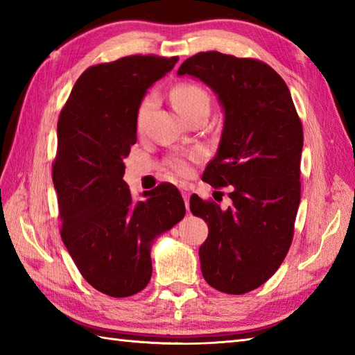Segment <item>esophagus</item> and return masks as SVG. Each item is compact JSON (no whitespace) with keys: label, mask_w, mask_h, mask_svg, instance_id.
Here are the masks:
<instances>
[{"label":"esophagus","mask_w":355,"mask_h":355,"mask_svg":"<svg viewBox=\"0 0 355 355\" xmlns=\"http://www.w3.org/2000/svg\"><path fill=\"white\" fill-rule=\"evenodd\" d=\"M178 187H180V191H182V195H183L184 202H186V207H187V210H189V197H191V193H192V184H189V183H180Z\"/></svg>","instance_id":"obj_1"}]
</instances>
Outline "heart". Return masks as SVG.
<instances>
[{"label":"heart","mask_w":355,"mask_h":355,"mask_svg":"<svg viewBox=\"0 0 355 355\" xmlns=\"http://www.w3.org/2000/svg\"><path fill=\"white\" fill-rule=\"evenodd\" d=\"M155 101H157L155 94H153V93L143 97V101L140 102L139 110H137V126L139 128H141L143 123H145V120L150 112V110L154 108ZM171 101L180 114H182L183 117H187L189 114H192L195 110L202 108V107L209 108L210 97L202 87L189 84V82H183V84H177L171 89ZM202 158H205V150L197 148V149H192L191 153H187V154H175V155L169 157L168 164L171 166V169L173 172L178 173V175L186 177L192 172L193 163L201 162Z\"/></svg>","instance_id":"heart-1"}]
</instances>
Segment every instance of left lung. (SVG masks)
Returning a JSON list of instances; mask_svg holds the SVG:
<instances>
[{
  "label": "left lung",
  "mask_w": 355,
  "mask_h": 355,
  "mask_svg": "<svg viewBox=\"0 0 355 355\" xmlns=\"http://www.w3.org/2000/svg\"><path fill=\"white\" fill-rule=\"evenodd\" d=\"M178 74L212 88L225 116L202 182L229 187L232 206L223 210L212 200L191 197L192 214L209 227L198 252L202 276L218 291L244 294L267 282L290 250L300 202L302 122L284 79L259 59L201 51Z\"/></svg>",
  "instance_id": "obj_1"
}]
</instances>
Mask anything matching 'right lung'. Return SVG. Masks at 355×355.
Segmentation results:
<instances>
[{"label":"right lung","instance_id":"add662e5","mask_svg":"<svg viewBox=\"0 0 355 355\" xmlns=\"http://www.w3.org/2000/svg\"><path fill=\"white\" fill-rule=\"evenodd\" d=\"M178 56L132 55L80 74L58 120L53 184L61 236L85 281L107 296L141 291L153 275L150 244L186 214L171 183L135 202L123 158L137 141V110L146 89Z\"/></svg>","mask_w":355,"mask_h":355}]
</instances>
